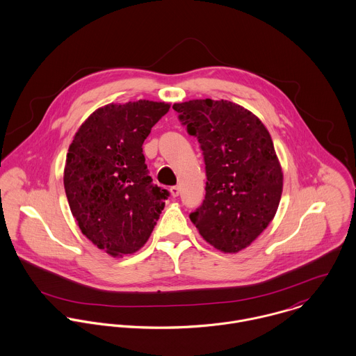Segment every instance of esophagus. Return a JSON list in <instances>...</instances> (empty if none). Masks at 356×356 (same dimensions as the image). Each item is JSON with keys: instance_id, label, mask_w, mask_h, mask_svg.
<instances>
[{"instance_id": "esophagus-1", "label": "esophagus", "mask_w": 356, "mask_h": 356, "mask_svg": "<svg viewBox=\"0 0 356 356\" xmlns=\"http://www.w3.org/2000/svg\"><path fill=\"white\" fill-rule=\"evenodd\" d=\"M170 193L172 197H178L179 196V188L178 186H171L170 188Z\"/></svg>"}]
</instances>
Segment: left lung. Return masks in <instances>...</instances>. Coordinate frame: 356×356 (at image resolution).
Here are the masks:
<instances>
[{"mask_svg":"<svg viewBox=\"0 0 356 356\" xmlns=\"http://www.w3.org/2000/svg\"><path fill=\"white\" fill-rule=\"evenodd\" d=\"M200 143L205 197L189 215L204 240L225 254L250 247L274 219L284 174L271 136L247 108L227 100L172 105Z\"/></svg>","mask_w":356,"mask_h":356,"instance_id":"8db88e82","label":"left lung"}]
</instances>
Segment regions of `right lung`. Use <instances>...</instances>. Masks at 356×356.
I'll return each instance as SVG.
<instances>
[{
  "label": "right lung",
  "mask_w": 356,
  "mask_h": 356,
  "mask_svg": "<svg viewBox=\"0 0 356 356\" xmlns=\"http://www.w3.org/2000/svg\"><path fill=\"white\" fill-rule=\"evenodd\" d=\"M168 102L106 104L78 129L64 165V189L81 232L113 257L141 250L168 192L153 185L143 144Z\"/></svg>",
  "instance_id": "obj_1"
}]
</instances>
